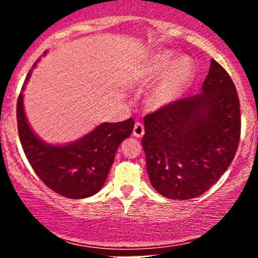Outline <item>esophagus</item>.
Instances as JSON below:
<instances>
[{"mask_svg":"<svg viewBox=\"0 0 258 258\" xmlns=\"http://www.w3.org/2000/svg\"><path fill=\"white\" fill-rule=\"evenodd\" d=\"M144 135V125L142 122H136L135 127H133V136L137 138L143 137Z\"/></svg>","mask_w":258,"mask_h":258,"instance_id":"1","label":"esophagus"}]
</instances>
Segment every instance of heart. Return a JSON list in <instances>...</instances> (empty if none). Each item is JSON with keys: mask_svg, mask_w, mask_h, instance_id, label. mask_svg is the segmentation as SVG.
I'll return each mask as SVG.
<instances>
[{"mask_svg": "<svg viewBox=\"0 0 258 258\" xmlns=\"http://www.w3.org/2000/svg\"><path fill=\"white\" fill-rule=\"evenodd\" d=\"M197 75L195 61L188 55L177 57L172 51H159L141 67L137 73L138 82L153 86L147 103L153 109L173 105L184 96Z\"/></svg>", "mask_w": 258, "mask_h": 258, "instance_id": "1", "label": "heart"}]
</instances>
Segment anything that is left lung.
I'll use <instances>...</instances> for the list:
<instances>
[{
	"label": "left lung",
	"mask_w": 258,
	"mask_h": 258,
	"mask_svg": "<svg viewBox=\"0 0 258 258\" xmlns=\"http://www.w3.org/2000/svg\"><path fill=\"white\" fill-rule=\"evenodd\" d=\"M201 91L144 117L142 146L150 183L168 199L205 193L226 172L238 149V93L215 59Z\"/></svg>",
	"instance_id": "8db88e82"
}]
</instances>
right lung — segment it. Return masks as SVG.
Listing matches in <instances>:
<instances>
[{
  "label": "right lung",
  "instance_id": "obj_1",
  "mask_svg": "<svg viewBox=\"0 0 258 258\" xmlns=\"http://www.w3.org/2000/svg\"><path fill=\"white\" fill-rule=\"evenodd\" d=\"M38 60L40 58L32 69ZM32 69L26 75L17 103L18 132L26 158L40 179L57 194L70 199L92 197L104 185L115 153L121 142L131 136L135 121L103 122L82 138L64 146L46 143L31 130L23 104V91Z\"/></svg>",
  "mask_w": 258,
  "mask_h": 258
}]
</instances>
